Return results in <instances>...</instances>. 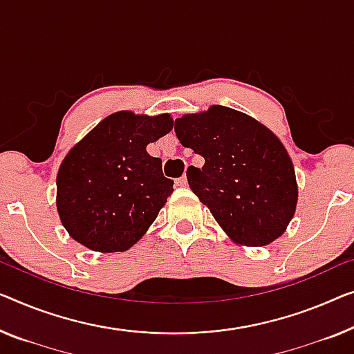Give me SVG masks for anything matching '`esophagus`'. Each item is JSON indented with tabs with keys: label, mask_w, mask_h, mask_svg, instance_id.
I'll return each instance as SVG.
<instances>
[{
	"label": "esophagus",
	"mask_w": 354,
	"mask_h": 354,
	"mask_svg": "<svg viewBox=\"0 0 354 354\" xmlns=\"http://www.w3.org/2000/svg\"><path fill=\"white\" fill-rule=\"evenodd\" d=\"M176 186H179V187H186V186H187V178H186V175H183L181 178L176 179Z\"/></svg>",
	"instance_id": "34e87169"
}]
</instances>
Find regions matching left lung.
<instances>
[{
    "label": "left lung",
    "mask_w": 354,
    "mask_h": 354,
    "mask_svg": "<svg viewBox=\"0 0 354 354\" xmlns=\"http://www.w3.org/2000/svg\"><path fill=\"white\" fill-rule=\"evenodd\" d=\"M178 140L202 156L189 167V187L232 240L272 243L286 230L297 203V183L286 149L250 115L214 104L175 120Z\"/></svg>",
    "instance_id": "obj_1"
}]
</instances>
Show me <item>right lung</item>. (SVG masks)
Here are the masks:
<instances>
[{
  "label": "right lung",
  "instance_id": "1",
  "mask_svg": "<svg viewBox=\"0 0 354 354\" xmlns=\"http://www.w3.org/2000/svg\"><path fill=\"white\" fill-rule=\"evenodd\" d=\"M173 129L168 114L119 111L68 152L57 175V209L71 239L100 252L133 246L173 192L162 160L146 152Z\"/></svg>",
  "mask_w": 354,
  "mask_h": 354
}]
</instances>
